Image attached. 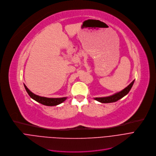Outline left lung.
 I'll use <instances>...</instances> for the list:
<instances>
[{"mask_svg": "<svg viewBox=\"0 0 156 156\" xmlns=\"http://www.w3.org/2000/svg\"><path fill=\"white\" fill-rule=\"evenodd\" d=\"M134 82H135V80H133L124 89V90H122V91H121L119 92H117L112 95L109 96H106V97L94 98V99L99 102L104 103L115 102V101H118L119 100H120L121 98H123L124 96L126 95L129 92L133 84H134Z\"/></svg>", "mask_w": 156, "mask_h": 156, "instance_id": "obj_1", "label": "left lung"}]
</instances>
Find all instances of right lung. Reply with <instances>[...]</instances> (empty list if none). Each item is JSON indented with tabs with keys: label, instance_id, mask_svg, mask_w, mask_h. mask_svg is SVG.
<instances>
[{
	"label": "right lung",
	"instance_id": "obj_1",
	"mask_svg": "<svg viewBox=\"0 0 156 156\" xmlns=\"http://www.w3.org/2000/svg\"><path fill=\"white\" fill-rule=\"evenodd\" d=\"M25 90L28 94V95L30 96V97L37 101L42 105H46V106H56L58 105L60 103H63L64 101L66 100L67 97H63V98H46V97H43V96H40L38 95H36L34 93H33L32 91H30L28 87L24 84Z\"/></svg>",
	"mask_w": 156,
	"mask_h": 156
}]
</instances>
